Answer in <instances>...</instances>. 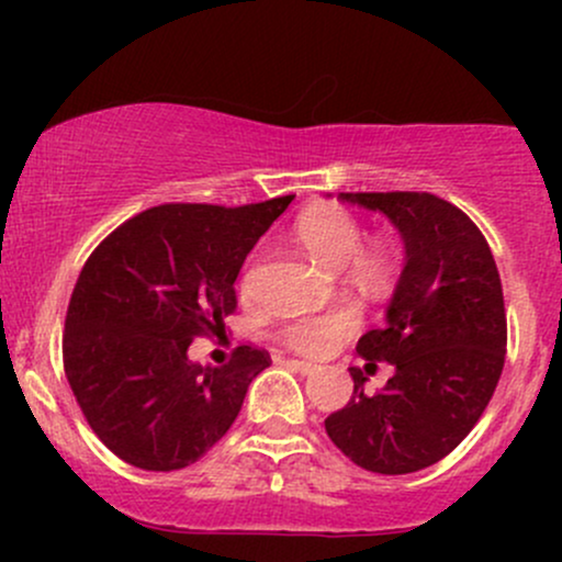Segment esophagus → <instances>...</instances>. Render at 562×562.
<instances>
[{
  "mask_svg": "<svg viewBox=\"0 0 562 562\" xmlns=\"http://www.w3.org/2000/svg\"><path fill=\"white\" fill-rule=\"evenodd\" d=\"M288 367H290V370L301 372V375H314V372H317V364H312V362H301V359H290Z\"/></svg>",
  "mask_w": 562,
  "mask_h": 562,
  "instance_id": "obj_1",
  "label": "esophagus"
}]
</instances>
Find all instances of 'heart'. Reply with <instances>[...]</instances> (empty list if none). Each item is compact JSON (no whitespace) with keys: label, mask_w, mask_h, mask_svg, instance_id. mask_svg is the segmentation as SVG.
Segmentation results:
<instances>
[{"label":"heart","mask_w":562,"mask_h":562,"mask_svg":"<svg viewBox=\"0 0 562 562\" xmlns=\"http://www.w3.org/2000/svg\"><path fill=\"white\" fill-rule=\"evenodd\" d=\"M295 237L322 267L344 269L359 288L375 293L391 280L393 256L385 245L362 248V224L338 205H319L306 211L295 224ZM359 327L353 306H338L314 317L290 319L280 327V340L288 348L308 357H322Z\"/></svg>","instance_id":"obj_1"}]
</instances>
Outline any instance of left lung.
<instances>
[{"mask_svg": "<svg viewBox=\"0 0 562 562\" xmlns=\"http://www.w3.org/2000/svg\"><path fill=\"white\" fill-rule=\"evenodd\" d=\"M380 211L404 240V269L385 325L359 338L367 362L396 367L378 393L348 367L353 396L325 420L330 441L359 468L404 475L447 457L492 402L507 351L502 282L486 237L430 192H340Z\"/></svg>", "mask_w": 562, "mask_h": 562, "instance_id": "obj_1", "label": "left lung"}]
</instances>
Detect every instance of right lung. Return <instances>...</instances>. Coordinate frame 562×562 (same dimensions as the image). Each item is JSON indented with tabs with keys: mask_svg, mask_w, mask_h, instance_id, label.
<instances>
[{
	"mask_svg": "<svg viewBox=\"0 0 562 562\" xmlns=\"http://www.w3.org/2000/svg\"><path fill=\"white\" fill-rule=\"evenodd\" d=\"M295 195L240 209L166 203L111 232L68 303L63 364L89 428L128 465L179 470L235 423L248 385L272 364L237 346L229 364L187 357L224 330L245 256Z\"/></svg>",
	"mask_w": 562,
	"mask_h": 562,
	"instance_id": "add662e5",
	"label": "right lung"
}]
</instances>
